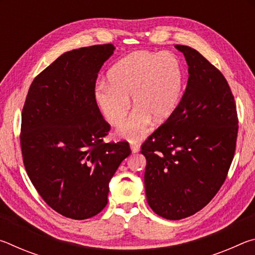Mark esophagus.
Segmentation results:
<instances>
[{"instance_id": "34e87169", "label": "esophagus", "mask_w": 255, "mask_h": 255, "mask_svg": "<svg viewBox=\"0 0 255 255\" xmlns=\"http://www.w3.org/2000/svg\"><path fill=\"white\" fill-rule=\"evenodd\" d=\"M130 148H131V152L132 153H137V152H139V145H138L137 143H131L130 144Z\"/></svg>"}]
</instances>
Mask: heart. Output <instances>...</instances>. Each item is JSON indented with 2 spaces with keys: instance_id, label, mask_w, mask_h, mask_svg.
I'll use <instances>...</instances> for the list:
<instances>
[{
  "instance_id": "b5f03b06",
  "label": "heart",
  "mask_w": 255,
  "mask_h": 255,
  "mask_svg": "<svg viewBox=\"0 0 255 255\" xmlns=\"http://www.w3.org/2000/svg\"><path fill=\"white\" fill-rule=\"evenodd\" d=\"M96 99L108 123L118 127L127 117L131 98L135 110L118 129L130 141L143 139L152 119L162 123L178 107L184 85L180 60L172 54L139 51L119 60L108 73Z\"/></svg>"
}]
</instances>
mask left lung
I'll use <instances>...</instances> for the list:
<instances>
[{
  "label": "left lung",
  "mask_w": 255,
  "mask_h": 255,
  "mask_svg": "<svg viewBox=\"0 0 255 255\" xmlns=\"http://www.w3.org/2000/svg\"><path fill=\"white\" fill-rule=\"evenodd\" d=\"M189 79L178 107L141 145L147 202L179 221L201 210L225 182L239 131L236 103L222 72L199 51L175 45Z\"/></svg>",
  "instance_id": "obj_1"
}]
</instances>
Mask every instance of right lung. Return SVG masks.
Segmentation results:
<instances>
[{"mask_svg": "<svg viewBox=\"0 0 255 255\" xmlns=\"http://www.w3.org/2000/svg\"><path fill=\"white\" fill-rule=\"evenodd\" d=\"M111 44L74 49L34 77L21 117L20 144L29 179L49 207L82 221L108 204L109 182L131 153L127 141L103 143L110 125L96 82Z\"/></svg>", "mask_w": 255, "mask_h": 255, "instance_id": "obj_1", "label": "right lung"}]
</instances>
